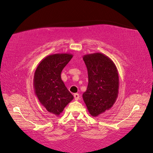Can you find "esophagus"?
Returning <instances> with one entry per match:
<instances>
[{"label":"esophagus","mask_w":153,"mask_h":153,"mask_svg":"<svg viewBox=\"0 0 153 153\" xmlns=\"http://www.w3.org/2000/svg\"><path fill=\"white\" fill-rule=\"evenodd\" d=\"M74 97L75 100H78L79 99V97H80V96H79V94H78V93H74Z\"/></svg>","instance_id":"1"}]
</instances>
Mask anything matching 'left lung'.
Masks as SVG:
<instances>
[{
	"instance_id": "left-lung-1",
	"label": "left lung",
	"mask_w": 153,
	"mask_h": 153,
	"mask_svg": "<svg viewBox=\"0 0 153 153\" xmlns=\"http://www.w3.org/2000/svg\"><path fill=\"white\" fill-rule=\"evenodd\" d=\"M88 70V84L83 93L89 114L93 117L110 109L118 95L119 76L116 65L101 53L86 54L83 57Z\"/></svg>"
}]
</instances>
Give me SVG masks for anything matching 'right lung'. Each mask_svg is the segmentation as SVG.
Listing matches in <instances>:
<instances>
[{
  "mask_svg": "<svg viewBox=\"0 0 153 153\" xmlns=\"http://www.w3.org/2000/svg\"><path fill=\"white\" fill-rule=\"evenodd\" d=\"M73 57L70 53H55L39 62L34 74L33 86L40 104L49 113L59 116L73 100L62 81V70Z\"/></svg>",
  "mask_w": 153,
  "mask_h": 153,
  "instance_id": "1",
  "label": "right lung"
}]
</instances>
